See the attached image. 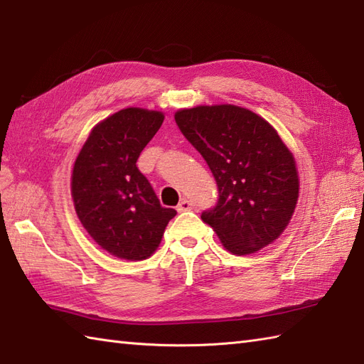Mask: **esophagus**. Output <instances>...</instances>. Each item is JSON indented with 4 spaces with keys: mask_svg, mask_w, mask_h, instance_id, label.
<instances>
[{
    "mask_svg": "<svg viewBox=\"0 0 364 364\" xmlns=\"http://www.w3.org/2000/svg\"><path fill=\"white\" fill-rule=\"evenodd\" d=\"M192 210V202L188 198H183L180 203H178L176 206V211L178 213H186V211H191Z\"/></svg>",
    "mask_w": 364,
    "mask_h": 364,
    "instance_id": "obj_1",
    "label": "esophagus"
}]
</instances>
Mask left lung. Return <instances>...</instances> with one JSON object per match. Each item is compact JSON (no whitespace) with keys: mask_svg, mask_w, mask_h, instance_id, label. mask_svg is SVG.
Here are the masks:
<instances>
[{"mask_svg":"<svg viewBox=\"0 0 364 364\" xmlns=\"http://www.w3.org/2000/svg\"><path fill=\"white\" fill-rule=\"evenodd\" d=\"M183 136L202 154L219 198L202 219L235 255L274 242L291 220L299 197L292 153L255 112L233 105L197 106L175 114Z\"/></svg>","mask_w":364,"mask_h":364,"instance_id":"8db88e82","label":"left lung"}]
</instances>
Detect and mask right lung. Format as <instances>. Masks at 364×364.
Segmentation results:
<instances>
[{
  "label": "right lung",
  "instance_id": "right-lung-1",
  "mask_svg": "<svg viewBox=\"0 0 364 364\" xmlns=\"http://www.w3.org/2000/svg\"><path fill=\"white\" fill-rule=\"evenodd\" d=\"M164 115L128 107L92 129L72 175L76 214L102 249L139 261L156 250L176 211L161 206L136 162Z\"/></svg>",
  "mask_w": 364,
  "mask_h": 364
}]
</instances>
